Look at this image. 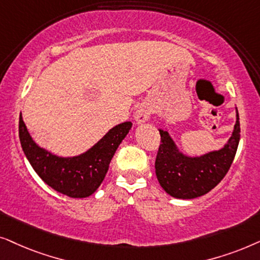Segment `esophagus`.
Wrapping results in <instances>:
<instances>
[{
  "mask_svg": "<svg viewBox=\"0 0 260 260\" xmlns=\"http://www.w3.org/2000/svg\"><path fill=\"white\" fill-rule=\"evenodd\" d=\"M151 115V108L147 105H141L138 107L136 114H134V119H136L137 123H144L147 122Z\"/></svg>",
  "mask_w": 260,
  "mask_h": 260,
  "instance_id": "obj_1",
  "label": "esophagus"
}]
</instances>
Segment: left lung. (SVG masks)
<instances>
[{
  "label": "left lung",
  "instance_id": "1",
  "mask_svg": "<svg viewBox=\"0 0 260 260\" xmlns=\"http://www.w3.org/2000/svg\"><path fill=\"white\" fill-rule=\"evenodd\" d=\"M159 133L161 140L155 158V175L159 184L176 199H196L215 188L233 162L240 140L238 109L233 133L227 144L220 150L199 157L182 153L166 131L159 129Z\"/></svg>",
  "mask_w": 260,
  "mask_h": 260
}]
</instances>
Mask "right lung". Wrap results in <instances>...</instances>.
<instances>
[{
    "mask_svg": "<svg viewBox=\"0 0 260 260\" xmlns=\"http://www.w3.org/2000/svg\"><path fill=\"white\" fill-rule=\"evenodd\" d=\"M131 127L129 121L117 124L91 148L75 157H59L40 147L27 131L22 115L19 138L29 164L47 185L69 197L83 199L92 195L101 185L113 155Z\"/></svg>",
    "mask_w": 260,
    "mask_h": 260,
    "instance_id": "right-lung-1",
    "label": "right lung"
}]
</instances>
